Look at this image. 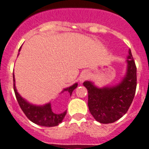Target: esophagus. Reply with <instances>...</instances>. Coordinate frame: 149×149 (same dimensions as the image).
<instances>
[{"label":"esophagus","mask_w":149,"mask_h":149,"mask_svg":"<svg viewBox=\"0 0 149 149\" xmlns=\"http://www.w3.org/2000/svg\"><path fill=\"white\" fill-rule=\"evenodd\" d=\"M88 77H89V74H88L87 72H84V73L81 74V76H80V77H79L80 82L83 83L84 81H85V80H86Z\"/></svg>","instance_id":"obj_1"}]
</instances>
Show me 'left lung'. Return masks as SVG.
Instances as JSON below:
<instances>
[{"label": "left lung", "instance_id": "8db88e82", "mask_svg": "<svg viewBox=\"0 0 149 149\" xmlns=\"http://www.w3.org/2000/svg\"><path fill=\"white\" fill-rule=\"evenodd\" d=\"M125 76L116 86L98 88L90 81L84 82L88 90V107L97 122L109 124L122 118L128 110L136 88V67L131 50L127 58Z\"/></svg>", "mask_w": 149, "mask_h": 149}]
</instances>
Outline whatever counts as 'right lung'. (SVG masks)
<instances>
[{"mask_svg": "<svg viewBox=\"0 0 149 149\" xmlns=\"http://www.w3.org/2000/svg\"><path fill=\"white\" fill-rule=\"evenodd\" d=\"M20 50L21 48L19 51ZM77 86V84L76 83L72 86L66 88L63 91H67L71 95L74 89H76ZM13 88H14L15 97L21 109L31 122L40 126H45V127H54L61 123L66 114V110L62 113L56 114L54 113L51 110V103L46 104L43 106H36V105L28 103L17 92L15 85L14 74H13Z\"/></svg>", "mask_w": 149, "mask_h": 149, "instance_id": "obj_1", "label": "right lung"}]
</instances>
